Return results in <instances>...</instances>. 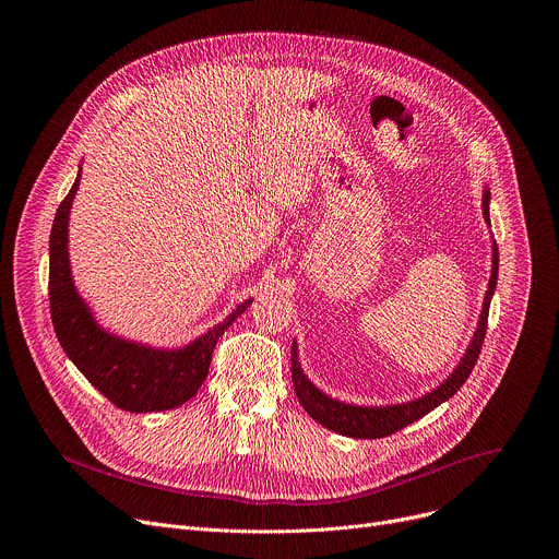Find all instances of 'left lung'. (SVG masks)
<instances>
[{
    "mask_svg": "<svg viewBox=\"0 0 559 559\" xmlns=\"http://www.w3.org/2000/svg\"><path fill=\"white\" fill-rule=\"evenodd\" d=\"M489 201H491V192L485 190L483 197V214L485 221L491 225L489 218ZM498 246L493 241V265H491V278H489V289L483 302V313L480 321H477L475 334L462 356V360L457 362V367L453 369V373L433 391L425 393L423 397H416V401L403 403V405H386V407H360V405H347V403H338L334 397L325 395L321 389H318L300 369L298 362V349H296V341L292 345V380H294V391L298 395V403L302 405V409L318 423L323 425L330 431L349 436V438H367V440H376V438H384L391 436L395 431L405 429L407 425L420 420L423 416H427L429 412H433L438 405H442L444 401L466 382L468 373L473 371L477 356H480L485 336H487V323H489V305L498 285Z\"/></svg>",
    "mask_w": 559,
    "mask_h": 559,
    "instance_id": "obj_1",
    "label": "left lung"
}]
</instances>
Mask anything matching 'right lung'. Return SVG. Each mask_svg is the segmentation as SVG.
I'll return each instance as SVG.
<instances>
[{"instance_id": "add662e5", "label": "right lung", "mask_w": 559, "mask_h": 559, "mask_svg": "<svg viewBox=\"0 0 559 559\" xmlns=\"http://www.w3.org/2000/svg\"><path fill=\"white\" fill-rule=\"evenodd\" d=\"M79 177L61 201L50 229L48 296L57 341L74 367L115 407L130 414L175 409L197 395L207 376L216 341L250 307L252 298L181 349H154L108 334L97 325L84 298L76 294L70 274L68 216Z\"/></svg>"}]
</instances>
